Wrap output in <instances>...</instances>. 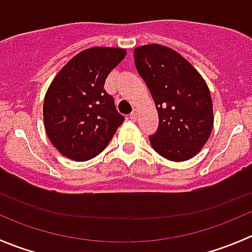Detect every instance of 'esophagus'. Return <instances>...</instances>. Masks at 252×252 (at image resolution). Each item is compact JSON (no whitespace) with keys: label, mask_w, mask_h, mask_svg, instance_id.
<instances>
[{"label":"esophagus","mask_w":252,"mask_h":252,"mask_svg":"<svg viewBox=\"0 0 252 252\" xmlns=\"http://www.w3.org/2000/svg\"><path fill=\"white\" fill-rule=\"evenodd\" d=\"M136 117H138V109L134 108V109H133V112H131V113L129 114V118H130L131 121H135Z\"/></svg>","instance_id":"obj_1"}]
</instances>
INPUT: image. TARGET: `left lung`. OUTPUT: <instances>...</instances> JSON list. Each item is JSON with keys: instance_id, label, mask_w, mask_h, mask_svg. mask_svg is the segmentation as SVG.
<instances>
[{"instance_id": "1", "label": "left lung", "mask_w": 252, "mask_h": 252, "mask_svg": "<svg viewBox=\"0 0 252 252\" xmlns=\"http://www.w3.org/2000/svg\"><path fill=\"white\" fill-rule=\"evenodd\" d=\"M139 75L151 92L158 114L154 150L170 161L196 156L213 128V103L203 77L182 55L160 44L134 49Z\"/></svg>"}]
</instances>
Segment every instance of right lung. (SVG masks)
I'll return each mask as SVG.
<instances>
[{
    "instance_id": "add662e5",
    "label": "right lung",
    "mask_w": 252,
    "mask_h": 252,
    "mask_svg": "<svg viewBox=\"0 0 252 252\" xmlns=\"http://www.w3.org/2000/svg\"><path fill=\"white\" fill-rule=\"evenodd\" d=\"M126 54L121 48L86 49L54 77L44 98V126L49 140L65 158H96L124 122L104 82Z\"/></svg>"
}]
</instances>
